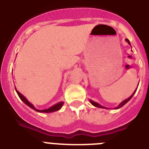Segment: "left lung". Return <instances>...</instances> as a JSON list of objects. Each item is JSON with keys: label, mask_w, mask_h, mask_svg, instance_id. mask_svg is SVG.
Wrapping results in <instances>:
<instances>
[{"label": "left lung", "mask_w": 149, "mask_h": 149, "mask_svg": "<svg viewBox=\"0 0 149 149\" xmlns=\"http://www.w3.org/2000/svg\"><path fill=\"white\" fill-rule=\"evenodd\" d=\"M125 40H126V42H127V43H128V44L130 45H131V43H130V42H129V40H128V39H126ZM138 85H139V84H138ZM137 87H138V86H137ZM136 90L134 91V93H133V94L131 95L130 96V97H129L128 98H127V99H125V101H122V103H121L119 105V106L117 107H116V109H119V108H120V107H123L124 105L125 104L127 103V101H130V100H131V98H132V97H133V95H134V93H135V92H136ZM89 101H90V103L92 104H93V106L96 107H98V108H106V107H104L101 106V105H100L99 104H98V103H97V102H95V101H92V100H89Z\"/></svg>", "instance_id": "obj_1"}]
</instances>
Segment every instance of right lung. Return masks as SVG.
Instances as JSON below:
<instances>
[{
    "instance_id": "right-lung-1",
    "label": "right lung",
    "mask_w": 149,
    "mask_h": 149,
    "mask_svg": "<svg viewBox=\"0 0 149 149\" xmlns=\"http://www.w3.org/2000/svg\"><path fill=\"white\" fill-rule=\"evenodd\" d=\"M15 91H16L17 94H18V95L19 96V98H21V100H22V101H23L24 103L25 104H27L28 107H30V108H32L33 110H36V111H37V112H39V113H51V112L57 111V110H59L61 109V107H63V104H64L63 101H61V102H59V103L56 104L55 105L52 106L51 107H50V108L46 109V110H37V109H36L35 107H34L33 105L31 103H30V102H29V101L27 100V98H26L23 95L21 94V93H19V92H18L16 89H15Z\"/></svg>"
}]
</instances>
